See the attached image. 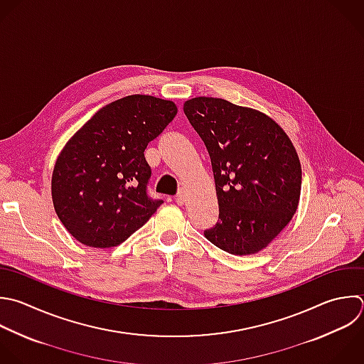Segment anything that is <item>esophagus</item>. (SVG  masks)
Returning <instances> with one entry per match:
<instances>
[{
	"instance_id": "obj_1",
	"label": "esophagus",
	"mask_w": 364,
	"mask_h": 364,
	"mask_svg": "<svg viewBox=\"0 0 364 364\" xmlns=\"http://www.w3.org/2000/svg\"><path fill=\"white\" fill-rule=\"evenodd\" d=\"M175 202H176L178 205H183V202H185V195H183V192H182V191H179V192L176 193V196H175Z\"/></svg>"
}]
</instances>
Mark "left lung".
<instances>
[{
    "label": "left lung",
    "mask_w": 364,
    "mask_h": 364,
    "mask_svg": "<svg viewBox=\"0 0 364 364\" xmlns=\"http://www.w3.org/2000/svg\"><path fill=\"white\" fill-rule=\"evenodd\" d=\"M183 112L215 178L219 220L205 237L232 255L262 250L297 209L301 168L291 141L267 115L220 98H192Z\"/></svg>",
    "instance_id": "left-lung-1"
}]
</instances>
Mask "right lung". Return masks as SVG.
<instances>
[{"mask_svg": "<svg viewBox=\"0 0 364 364\" xmlns=\"http://www.w3.org/2000/svg\"><path fill=\"white\" fill-rule=\"evenodd\" d=\"M176 112L172 101L129 95L101 108L67 142L51 192L60 220L78 242L118 246L164 203L148 195L152 172L144 152Z\"/></svg>", "mask_w": 364, "mask_h": 364, "instance_id": "right-lung-1", "label": "right lung"}]
</instances>
